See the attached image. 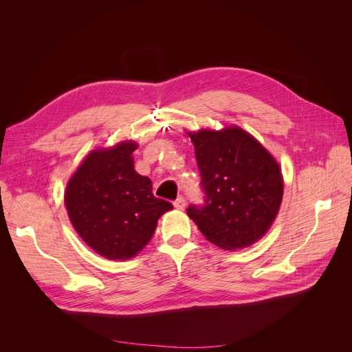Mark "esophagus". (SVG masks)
I'll list each match as a JSON object with an SVG mask.
<instances>
[{"label":"esophagus","mask_w":352,"mask_h":352,"mask_svg":"<svg viewBox=\"0 0 352 352\" xmlns=\"http://www.w3.org/2000/svg\"><path fill=\"white\" fill-rule=\"evenodd\" d=\"M186 199H184V197H178L175 201H174V207L177 208V210H184L186 208Z\"/></svg>","instance_id":"1"}]
</instances>
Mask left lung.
Masks as SVG:
<instances>
[{
  "instance_id": "1",
  "label": "left lung",
  "mask_w": 352,
  "mask_h": 352,
  "mask_svg": "<svg viewBox=\"0 0 352 352\" xmlns=\"http://www.w3.org/2000/svg\"><path fill=\"white\" fill-rule=\"evenodd\" d=\"M194 146L204 204L188 217L210 243L239 250L270 230L283 199V175L274 157L239 126L188 134Z\"/></svg>"
}]
</instances>
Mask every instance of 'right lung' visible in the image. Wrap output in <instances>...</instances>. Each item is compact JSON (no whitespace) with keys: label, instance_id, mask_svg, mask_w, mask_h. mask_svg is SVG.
<instances>
[{"label":"right lung","instance_id":"right-lung-1","mask_svg":"<svg viewBox=\"0 0 352 352\" xmlns=\"http://www.w3.org/2000/svg\"><path fill=\"white\" fill-rule=\"evenodd\" d=\"M134 141L91 151L67 184L65 207L78 235L108 260L135 256L153 238L158 218L173 210L154 197L153 182L134 170Z\"/></svg>","mask_w":352,"mask_h":352}]
</instances>
